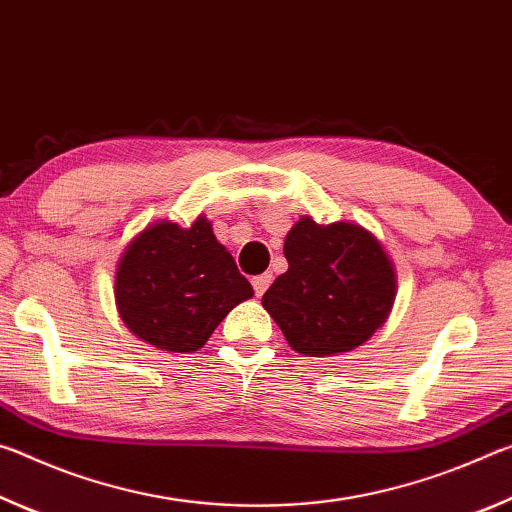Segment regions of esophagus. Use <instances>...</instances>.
<instances>
[{"instance_id": "34e87169", "label": "esophagus", "mask_w": 512, "mask_h": 512, "mask_svg": "<svg viewBox=\"0 0 512 512\" xmlns=\"http://www.w3.org/2000/svg\"><path fill=\"white\" fill-rule=\"evenodd\" d=\"M271 282H273V275L271 273H262V275L253 277V289H255L257 296H264V291L271 287Z\"/></svg>"}]
</instances>
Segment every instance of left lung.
Masks as SVG:
<instances>
[{"label": "left lung", "instance_id": "left-lung-1", "mask_svg": "<svg viewBox=\"0 0 512 512\" xmlns=\"http://www.w3.org/2000/svg\"><path fill=\"white\" fill-rule=\"evenodd\" d=\"M284 257L289 271L275 277L262 305L296 352H350L386 323L397 289L395 268L361 225H318L302 216L284 239Z\"/></svg>", "mask_w": 512, "mask_h": 512}]
</instances>
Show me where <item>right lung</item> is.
Listing matches in <instances>:
<instances>
[{"mask_svg":"<svg viewBox=\"0 0 512 512\" xmlns=\"http://www.w3.org/2000/svg\"><path fill=\"white\" fill-rule=\"evenodd\" d=\"M248 298L253 287L205 216L189 228L171 221L149 225L117 264L121 320L142 341L167 352L201 350L230 309Z\"/></svg>","mask_w":512,"mask_h":512,"instance_id":"right-lung-1","label":"right lung"}]
</instances>
